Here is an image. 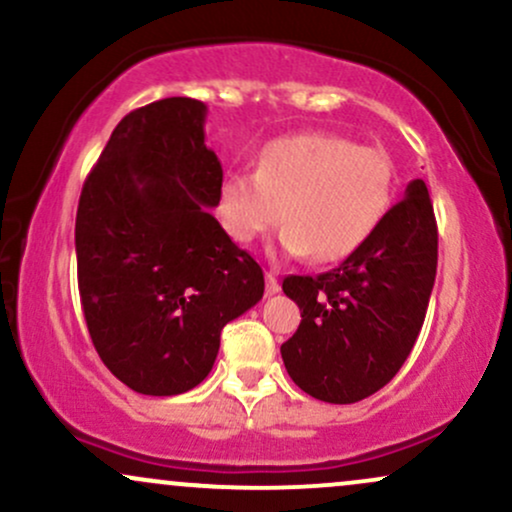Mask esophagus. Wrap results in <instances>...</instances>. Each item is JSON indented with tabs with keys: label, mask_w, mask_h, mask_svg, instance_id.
Returning a JSON list of instances; mask_svg holds the SVG:
<instances>
[{
	"label": "esophagus",
	"mask_w": 512,
	"mask_h": 512,
	"mask_svg": "<svg viewBox=\"0 0 512 512\" xmlns=\"http://www.w3.org/2000/svg\"><path fill=\"white\" fill-rule=\"evenodd\" d=\"M281 286H279V279H276L274 272H267V296H274V293H279Z\"/></svg>",
	"instance_id": "34e87169"
}]
</instances>
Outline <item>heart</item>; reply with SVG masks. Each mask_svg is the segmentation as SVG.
<instances>
[{"label": "heart", "instance_id": "obj_1", "mask_svg": "<svg viewBox=\"0 0 512 512\" xmlns=\"http://www.w3.org/2000/svg\"><path fill=\"white\" fill-rule=\"evenodd\" d=\"M392 195L395 163L387 151L305 132L264 146L255 173L223 178L219 219L236 243L250 245L284 216L279 243L289 255L337 262L373 236Z\"/></svg>", "mask_w": 512, "mask_h": 512}]
</instances>
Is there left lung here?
<instances>
[{
	"label": "left lung",
	"mask_w": 512,
	"mask_h": 512,
	"mask_svg": "<svg viewBox=\"0 0 512 512\" xmlns=\"http://www.w3.org/2000/svg\"><path fill=\"white\" fill-rule=\"evenodd\" d=\"M438 267V226L424 180L385 214L337 269L286 276L301 325L281 344L291 380L330 404L361 402L407 361L424 325Z\"/></svg>",
	"instance_id": "obj_1"
}]
</instances>
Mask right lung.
<instances>
[{
	"mask_svg": "<svg viewBox=\"0 0 512 512\" xmlns=\"http://www.w3.org/2000/svg\"><path fill=\"white\" fill-rule=\"evenodd\" d=\"M207 105L163 98L113 129L76 209V272L101 361L134 392L202 383L221 330L262 298L264 274L209 214L223 170Z\"/></svg>",
	"mask_w": 512,
	"mask_h": 512,
	"instance_id": "add662e5",
	"label": "right lung"
}]
</instances>
